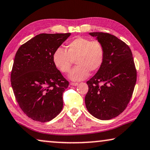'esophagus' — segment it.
Returning <instances> with one entry per match:
<instances>
[{"instance_id":"esophagus-1","label":"esophagus","mask_w":150,"mask_h":150,"mask_svg":"<svg viewBox=\"0 0 150 150\" xmlns=\"http://www.w3.org/2000/svg\"><path fill=\"white\" fill-rule=\"evenodd\" d=\"M70 84H71V86H75L78 85V83H77V82H71V83H70Z\"/></svg>"}]
</instances>
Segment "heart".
I'll return each instance as SVG.
<instances>
[{"mask_svg": "<svg viewBox=\"0 0 150 150\" xmlns=\"http://www.w3.org/2000/svg\"><path fill=\"white\" fill-rule=\"evenodd\" d=\"M105 49L102 44L83 37H78L69 42L67 49L58 48L53 55L55 67L63 73L70 71L75 61L76 67L70 72L69 77L73 81H81L87 78L89 71L96 72L103 65Z\"/></svg>", "mask_w": 150, "mask_h": 150, "instance_id": "heart-1", "label": "heart"}]
</instances>
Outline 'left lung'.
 <instances>
[{"label":"left lung","instance_id":"8db88e82","mask_svg":"<svg viewBox=\"0 0 150 150\" xmlns=\"http://www.w3.org/2000/svg\"><path fill=\"white\" fill-rule=\"evenodd\" d=\"M105 49L103 65L86 82L85 97L88 111L97 119L109 120L124 111L137 81V70L128 45L115 35L102 32L89 33ZM103 83L99 86V83Z\"/></svg>","mask_w":150,"mask_h":150}]
</instances>
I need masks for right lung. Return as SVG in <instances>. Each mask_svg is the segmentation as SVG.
Listing matches in <instances>:
<instances>
[{"mask_svg": "<svg viewBox=\"0 0 150 150\" xmlns=\"http://www.w3.org/2000/svg\"><path fill=\"white\" fill-rule=\"evenodd\" d=\"M70 35L41 33L21 45L16 53L11 87L20 108L33 120L49 121L62 110V95L69 83L55 67L53 55Z\"/></svg>", "mask_w": 150, "mask_h": 150, "instance_id": "1", "label": "right lung"}]
</instances>
